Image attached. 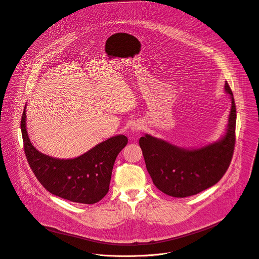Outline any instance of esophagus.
Wrapping results in <instances>:
<instances>
[{
    "mask_svg": "<svg viewBox=\"0 0 259 259\" xmlns=\"http://www.w3.org/2000/svg\"><path fill=\"white\" fill-rule=\"evenodd\" d=\"M132 130L134 131V132H138L139 130H140V127L138 126V125H136V124H134L133 126H132Z\"/></svg>",
    "mask_w": 259,
    "mask_h": 259,
    "instance_id": "34e87169",
    "label": "esophagus"
}]
</instances>
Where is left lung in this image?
<instances>
[{"label": "left lung", "instance_id": "obj_1", "mask_svg": "<svg viewBox=\"0 0 259 259\" xmlns=\"http://www.w3.org/2000/svg\"><path fill=\"white\" fill-rule=\"evenodd\" d=\"M224 89L230 96L231 110L226 134L220 142L185 149L149 135L140 139L148 174L163 193L174 197L197 194L218 184L229 167L235 146L236 108L227 81Z\"/></svg>", "mask_w": 259, "mask_h": 259}]
</instances>
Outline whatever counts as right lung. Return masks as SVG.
Here are the masks:
<instances>
[{
  "mask_svg": "<svg viewBox=\"0 0 259 259\" xmlns=\"http://www.w3.org/2000/svg\"><path fill=\"white\" fill-rule=\"evenodd\" d=\"M21 131L27 160L37 181L52 194L84 204L96 203L108 193L114 160L127 144V138L119 135L75 158L51 157L36 149L29 139L26 107L22 115Z\"/></svg>",
  "mask_w": 259,
  "mask_h": 259,
  "instance_id": "1",
  "label": "right lung"
}]
</instances>
